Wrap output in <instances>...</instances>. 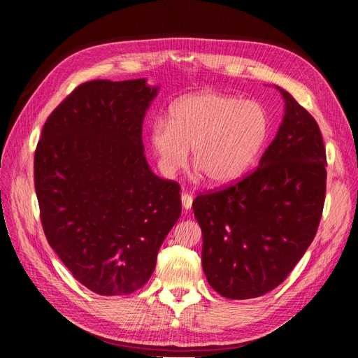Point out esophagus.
<instances>
[{"instance_id": "1", "label": "esophagus", "mask_w": 358, "mask_h": 358, "mask_svg": "<svg viewBox=\"0 0 358 358\" xmlns=\"http://www.w3.org/2000/svg\"><path fill=\"white\" fill-rule=\"evenodd\" d=\"M192 201H194V199H192L191 194H186V192L181 194V204H183V209H185V210L191 209Z\"/></svg>"}]
</instances>
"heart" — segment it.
Masks as SVG:
<instances>
[{
	"label": "heart",
	"mask_w": 358,
	"mask_h": 358,
	"mask_svg": "<svg viewBox=\"0 0 358 358\" xmlns=\"http://www.w3.org/2000/svg\"><path fill=\"white\" fill-rule=\"evenodd\" d=\"M268 135V113L258 103L199 92L173 103L169 123L157 120L152 124L150 146L167 177L183 169L192 148L199 171L212 185H227L254 164Z\"/></svg>",
	"instance_id": "b5f03b06"
}]
</instances>
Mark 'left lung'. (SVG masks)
<instances>
[{
  "mask_svg": "<svg viewBox=\"0 0 358 358\" xmlns=\"http://www.w3.org/2000/svg\"><path fill=\"white\" fill-rule=\"evenodd\" d=\"M277 89L283 121L257 169L192 203L204 275L226 299H255L283 283L320 224L326 194L320 127L291 94Z\"/></svg>",
  "mask_w": 358,
  "mask_h": 358,
  "instance_id": "obj_1",
  "label": "left lung"
}]
</instances>
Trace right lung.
<instances>
[{
  "instance_id": "1",
  "label": "right lung",
  "mask_w": 358,
  "mask_h": 358,
  "mask_svg": "<svg viewBox=\"0 0 358 358\" xmlns=\"http://www.w3.org/2000/svg\"><path fill=\"white\" fill-rule=\"evenodd\" d=\"M158 86L146 78L78 86L45 120L34 162L50 248L100 295L146 285L181 215L180 186L150 171L143 120Z\"/></svg>"
}]
</instances>
